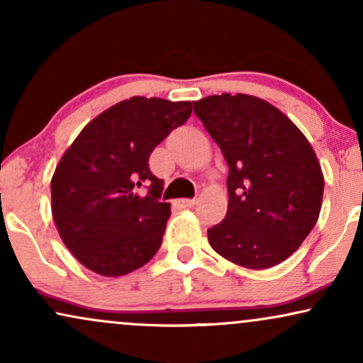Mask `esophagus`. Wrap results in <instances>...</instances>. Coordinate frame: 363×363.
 Returning <instances> with one entry per match:
<instances>
[{"mask_svg": "<svg viewBox=\"0 0 363 363\" xmlns=\"http://www.w3.org/2000/svg\"><path fill=\"white\" fill-rule=\"evenodd\" d=\"M178 205H180L182 208H191L195 205V200H190V199H182L178 200Z\"/></svg>", "mask_w": 363, "mask_h": 363, "instance_id": "1", "label": "esophagus"}]
</instances>
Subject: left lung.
<instances>
[{"label": "left lung", "instance_id": "left-lung-1", "mask_svg": "<svg viewBox=\"0 0 363 363\" xmlns=\"http://www.w3.org/2000/svg\"><path fill=\"white\" fill-rule=\"evenodd\" d=\"M229 164V207L208 229L212 249L247 269L286 261L320 217L325 178L306 136L267 101L247 94L194 102Z\"/></svg>", "mask_w": 363, "mask_h": 363}]
</instances>
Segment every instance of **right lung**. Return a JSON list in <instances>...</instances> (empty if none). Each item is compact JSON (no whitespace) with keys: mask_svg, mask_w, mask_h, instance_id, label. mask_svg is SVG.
Wrapping results in <instances>:
<instances>
[{"mask_svg":"<svg viewBox=\"0 0 363 363\" xmlns=\"http://www.w3.org/2000/svg\"><path fill=\"white\" fill-rule=\"evenodd\" d=\"M190 114V101L134 96L94 118L67 147L50 183L52 216L67 249L89 271L124 276L160 249L172 212L158 200L164 182L147 161Z\"/></svg>","mask_w":363,"mask_h":363,"instance_id":"obj_1","label":"right lung"}]
</instances>
